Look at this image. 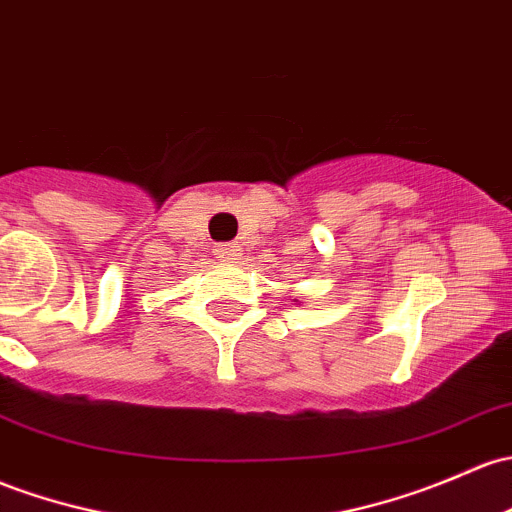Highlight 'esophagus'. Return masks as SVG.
Here are the masks:
<instances>
[{
  "instance_id": "34e87169",
  "label": "esophagus",
  "mask_w": 512,
  "mask_h": 512,
  "mask_svg": "<svg viewBox=\"0 0 512 512\" xmlns=\"http://www.w3.org/2000/svg\"><path fill=\"white\" fill-rule=\"evenodd\" d=\"M215 255H218L220 260H238L242 255V247L238 242H220V245H215Z\"/></svg>"
}]
</instances>
